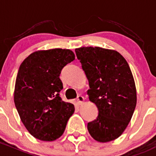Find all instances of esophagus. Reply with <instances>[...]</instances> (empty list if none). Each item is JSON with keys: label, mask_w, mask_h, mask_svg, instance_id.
I'll return each instance as SVG.
<instances>
[{"label": "esophagus", "mask_w": 156, "mask_h": 156, "mask_svg": "<svg viewBox=\"0 0 156 156\" xmlns=\"http://www.w3.org/2000/svg\"><path fill=\"white\" fill-rule=\"evenodd\" d=\"M76 101H77V104L79 105H80V104H82L85 101V98L82 95H78L77 98H76Z\"/></svg>", "instance_id": "esophagus-1"}]
</instances>
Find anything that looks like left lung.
I'll use <instances>...</instances> for the list:
<instances>
[{
	"mask_svg": "<svg viewBox=\"0 0 156 156\" xmlns=\"http://www.w3.org/2000/svg\"><path fill=\"white\" fill-rule=\"evenodd\" d=\"M86 75L90 101L98 115L88 123L90 135L98 142L113 140L126 130L137 104L135 83L129 65L121 54L101 47L75 49Z\"/></svg>",
	"mask_w": 156,
	"mask_h": 156,
	"instance_id": "obj_1",
	"label": "left lung"
}]
</instances>
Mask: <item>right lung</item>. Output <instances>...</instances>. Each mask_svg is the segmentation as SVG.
Instances as JSON below:
<instances>
[{
	"instance_id": "obj_1",
	"label": "right lung",
	"mask_w": 156,
	"mask_h": 156,
	"mask_svg": "<svg viewBox=\"0 0 156 156\" xmlns=\"http://www.w3.org/2000/svg\"><path fill=\"white\" fill-rule=\"evenodd\" d=\"M75 59L70 49L37 51L19 67L14 103L21 120L33 137L53 141L63 134L74 105L60 97L62 68Z\"/></svg>"
}]
</instances>
